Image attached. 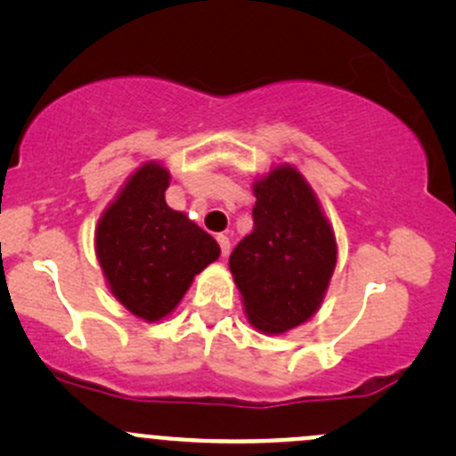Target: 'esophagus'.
Here are the masks:
<instances>
[{
	"label": "esophagus",
	"instance_id": "1",
	"mask_svg": "<svg viewBox=\"0 0 456 456\" xmlns=\"http://www.w3.org/2000/svg\"><path fill=\"white\" fill-rule=\"evenodd\" d=\"M218 246H221V255L223 257H227L229 250H232V242H229V238L224 233H218Z\"/></svg>",
	"mask_w": 456,
	"mask_h": 456
}]
</instances>
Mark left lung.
Segmentation results:
<instances>
[{
    "label": "left lung",
    "mask_w": 456,
    "mask_h": 456,
    "mask_svg": "<svg viewBox=\"0 0 456 456\" xmlns=\"http://www.w3.org/2000/svg\"><path fill=\"white\" fill-rule=\"evenodd\" d=\"M253 232L229 257L248 322L282 334L315 315L337 265V240L297 169L279 165L253 186Z\"/></svg>",
    "instance_id": "obj_1"
}]
</instances>
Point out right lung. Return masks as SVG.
<instances>
[{"label":"right lung","instance_id":"obj_1","mask_svg":"<svg viewBox=\"0 0 456 456\" xmlns=\"http://www.w3.org/2000/svg\"><path fill=\"white\" fill-rule=\"evenodd\" d=\"M169 171L139 167L96 227V255L111 294L145 322L169 315L195 274L218 259L210 233L165 201Z\"/></svg>","mask_w":456,"mask_h":456}]
</instances>
